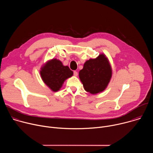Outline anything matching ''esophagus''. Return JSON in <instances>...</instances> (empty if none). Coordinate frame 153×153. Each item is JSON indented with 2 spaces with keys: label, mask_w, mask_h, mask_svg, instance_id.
<instances>
[{
  "label": "esophagus",
  "mask_w": 153,
  "mask_h": 153,
  "mask_svg": "<svg viewBox=\"0 0 153 153\" xmlns=\"http://www.w3.org/2000/svg\"><path fill=\"white\" fill-rule=\"evenodd\" d=\"M74 76L77 77V76H78V73H77V71H74Z\"/></svg>",
  "instance_id": "esophagus-1"
}]
</instances>
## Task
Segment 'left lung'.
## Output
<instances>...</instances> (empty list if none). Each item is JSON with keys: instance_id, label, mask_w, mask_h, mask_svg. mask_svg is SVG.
Listing matches in <instances>:
<instances>
[{"instance_id": "obj_1", "label": "left lung", "mask_w": 153, "mask_h": 153, "mask_svg": "<svg viewBox=\"0 0 153 153\" xmlns=\"http://www.w3.org/2000/svg\"><path fill=\"white\" fill-rule=\"evenodd\" d=\"M112 68L108 57L103 53L95 59L86 60L79 76L85 91L92 94L103 91L112 77Z\"/></svg>"}]
</instances>
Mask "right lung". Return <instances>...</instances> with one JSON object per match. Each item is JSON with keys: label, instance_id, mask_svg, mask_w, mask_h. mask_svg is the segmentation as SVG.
Masks as SVG:
<instances>
[{"label": "right lung", "instance_id": "obj_1", "mask_svg": "<svg viewBox=\"0 0 153 153\" xmlns=\"http://www.w3.org/2000/svg\"><path fill=\"white\" fill-rule=\"evenodd\" d=\"M42 80L53 92L60 90L64 82L73 75L68 66H64L62 62L56 58L47 60L40 70Z\"/></svg>", "mask_w": 153, "mask_h": 153}]
</instances>
